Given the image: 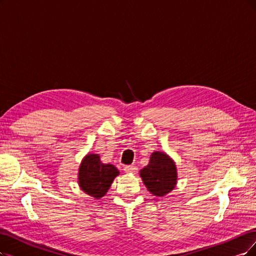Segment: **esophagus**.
<instances>
[{"instance_id": "1", "label": "esophagus", "mask_w": 256, "mask_h": 256, "mask_svg": "<svg viewBox=\"0 0 256 256\" xmlns=\"http://www.w3.org/2000/svg\"><path fill=\"white\" fill-rule=\"evenodd\" d=\"M124 171L128 174H135L137 172V168L135 166H124Z\"/></svg>"}]
</instances>
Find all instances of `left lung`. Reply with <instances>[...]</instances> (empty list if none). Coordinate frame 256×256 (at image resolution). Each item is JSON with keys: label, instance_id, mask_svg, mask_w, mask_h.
Returning <instances> with one entry per match:
<instances>
[{"label": "left lung", "instance_id": "8db88e82", "mask_svg": "<svg viewBox=\"0 0 256 256\" xmlns=\"http://www.w3.org/2000/svg\"><path fill=\"white\" fill-rule=\"evenodd\" d=\"M139 175L148 191L157 197L172 192L177 184V168L174 160L166 153L155 150L150 162L141 168Z\"/></svg>", "mask_w": 256, "mask_h": 256}]
</instances>
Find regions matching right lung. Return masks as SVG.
I'll use <instances>...</instances> for the list:
<instances>
[{
    "label": "right lung",
    "mask_w": 256,
    "mask_h": 256,
    "mask_svg": "<svg viewBox=\"0 0 256 256\" xmlns=\"http://www.w3.org/2000/svg\"><path fill=\"white\" fill-rule=\"evenodd\" d=\"M119 175L118 168L110 164H102L99 154L85 155L79 166L78 184L88 195L100 200L110 188L114 179Z\"/></svg>",
    "instance_id": "add662e5"
}]
</instances>
